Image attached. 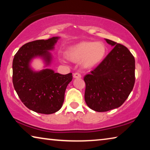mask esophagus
Listing matches in <instances>:
<instances>
[{"mask_svg":"<svg viewBox=\"0 0 150 150\" xmlns=\"http://www.w3.org/2000/svg\"><path fill=\"white\" fill-rule=\"evenodd\" d=\"M73 77H74V78H81V75L79 73L76 72V73H74V74H73Z\"/></svg>","mask_w":150,"mask_h":150,"instance_id":"34e87169","label":"esophagus"}]
</instances>
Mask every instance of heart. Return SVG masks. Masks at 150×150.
Masks as SVG:
<instances>
[{
  "instance_id": "1",
  "label": "heart",
  "mask_w": 150,
  "mask_h": 150,
  "mask_svg": "<svg viewBox=\"0 0 150 150\" xmlns=\"http://www.w3.org/2000/svg\"><path fill=\"white\" fill-rule=\"evenodd\" d=\"M107 49L101 42H83L70 47L66 52L67 58L73 62L82 60L87 67L98 64L105 57Z\"/></svg>"
}]
</instances>
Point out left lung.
<instances>
[{"label":"left lung","mask_w":150,"mask_h":150,"mask_svg":"<svg viewBox=\"0 0 150 150\" xmlns=\"http://www.w3.org/2000/svg\"><path fill=\"white\" fill-rule=\"evenodd\" d=\"M115 46L98 65L84 77L85 100L96 112L120 107L128 97L135 83V59L126 47L112 40Z\"/></svg>","instance_id":"8db88e82"}]
</instances>
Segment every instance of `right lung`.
<instances>
[{
    "label": "right lung",
    "mask_w": 150,
    "mask_h": 150,
    "mask_svg": "<svg viewBox=\"0 0 150 150\" xmlns=\"http://www.w3.org/2000/svg\"><path fill=\"white\" fill-rule=\"evenodd\" d=\"M57 37L46 40H38L26 43L20 48L12 62V83L20 99L30 110L50 115L62 108L65 89L73 79L72 73L62 75L45 69L34 72L29 62L37 55L43 56L47 63Z\"/></svg>",
    "instance_id": "right-lung-1"
}]
</instances>
